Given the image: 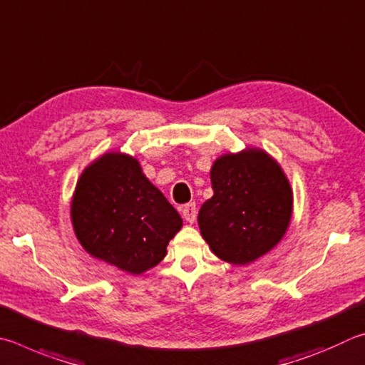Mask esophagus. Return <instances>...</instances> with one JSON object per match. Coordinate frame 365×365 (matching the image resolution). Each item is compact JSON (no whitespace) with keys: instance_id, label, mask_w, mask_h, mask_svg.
Wrapping results in <instances>:
<instances>
[{"instance_id":"34e87169","label":"esophagus","mask_w":365,"mask_h":365,"mask_svg":"<svg viewBox=\"0 0 365 365\" xmlns=\"http://www.w3.org/2000/svg\"><path fill=\"white\" fill-rule=\"evenodd\" d=\"M182 218L186 220L187 222H192L195 221L197 218V208H195V203H187V205L182 207Z\"/></svg>"}]
</instances>
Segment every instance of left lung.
<instances>
[{"mask_svg":"<svg viewBox=\"0 0 365 365\" xmlns=\"http://www.w3.org/2000/svg\"><path fill=\"white\" fill-rule=\"evenodd\" d=\"M213 197L199 227L216 257L248 264L276 247L289 229L293 192L280 165L261 149L221 155L210 171Z\"/></svg>","mask_w":365,"mask_h":365,"instance_id":"obj_1","label":"left lung"}]
</instances>
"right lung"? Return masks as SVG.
<instances>
[{
    "label": "right lung",
    "mask_w": 365,
    "mask_h": 365,
    "mask_svg": "<svg viewBox=\"0 0 365 365\" xmlns=\"http://www.w3.org/2000/svg\"><path fill=\"white\" fill-rule=\"evenodd\" d=\"M70 216L81 247L101 261L143 274L165 258L182 220L145 178L139 162L107 152L76 182Z\"/></svg>",
    "instance_id": "add662e5"
}]
</instances>
